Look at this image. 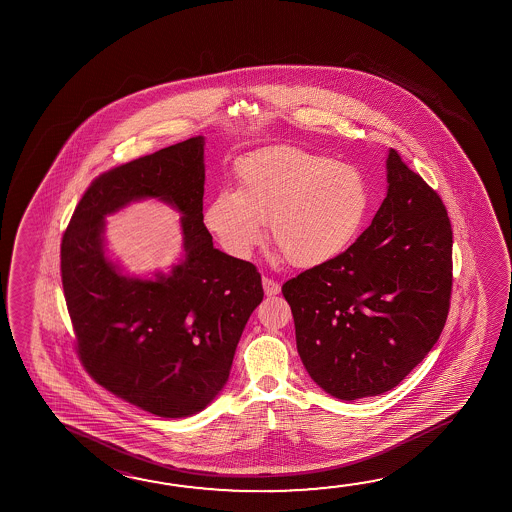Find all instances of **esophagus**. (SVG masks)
<instances>
[{
	"instance_id": "esophagus-1",
	"label": "esophagus",
	"mask_w": 512,
	"mask_h": 512,
	"mask_svg": "<svg viewBox=\"0 0 512 512\" xmlns=\"http://www.w3.org/2000/svg\"><path fill=\"white\" fill-rule=\"evenodd\" d=\"M262 287H264V293L268 294V296H275V294L280 293V284L275 282V280H271V278H262Z\"/></svg>"
}]
</instances>
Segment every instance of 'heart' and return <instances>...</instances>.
Listing matches in <instances>:
<instances>
[{
    "label": "heart",
    "instance_id": "heart-1",
    "mask_svg": "<svg viewBox=\"0 0 512 512\" xmlns=\"http://www.w3.org/2000/svg\"><path fill=\"white\" fill-rule=\"evenodd\" d=\"M237 191L219 189L205 225L219 243L246 257L262 241L264 221L284 259L316 268L352 246L368 219L371 194L361 169L294 148L253 151L235 166Z\"/></svg>",
    "mask_w": 512,
    "mask_h": 512
}]
</instances>
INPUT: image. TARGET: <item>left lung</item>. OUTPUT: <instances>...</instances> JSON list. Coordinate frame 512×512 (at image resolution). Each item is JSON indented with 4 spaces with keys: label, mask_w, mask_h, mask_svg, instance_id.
I'll list each match as a JSON object with an SVG mask.
<instances>
[{
    "label": "left lung",
    "mask_w": 512,
    "mask_h": 512,
    "mask_svg": "<svg viewBox=\"0 0 512 512\" xmlns=\"http://www.w3.org/2000/svg\"><path fill=\"white\" fill-rule=\"evenodd\" d=\"M387 196L337 259L282 285L310 378L339 400L398 386L443 332L452 296V225L443 200L396 150Z\"/></svg>",
    "instance_id": "8db88e82"
}]
</instances>
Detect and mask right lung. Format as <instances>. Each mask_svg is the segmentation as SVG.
<instances>
[{
    "label": "right lung",
    "mask_w": 512,
    "mask_h": 512,
    "mask_svg": "<svg viewBox=\"0 0 512 512\" xmlns=\"http://www.w3.org/2000/svg\"><path fill=\"white\" fill-rule=\"evenodd\" d=\"M202 135L96 176L60 244V273L85 371L160 418L202 411L227 384L244 325L262 302L252 262L219 252L203 225ZM159 197L185 216L186 259L169 276H121L104 259V216Z\"/></svg>",
    "instance_id": "1"
}]
</instances>
